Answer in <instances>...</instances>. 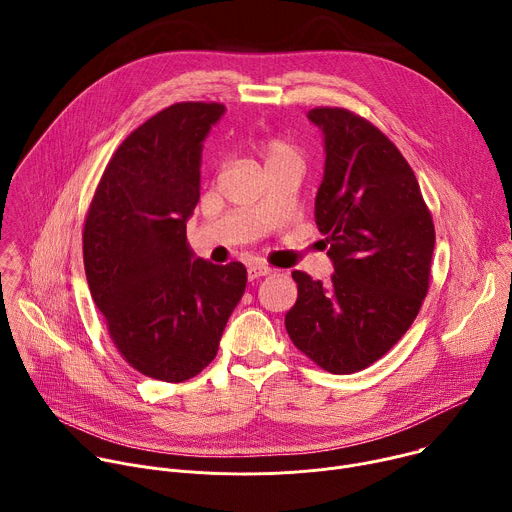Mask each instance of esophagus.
Segmentation results:
<instances>
[{
	"label": "esophagus",
	"instance_id": "34e87169",
	"mask_svg": "<svg viewBox=\"0 0 512 512\" xmlns=\"http://www.w3.org/2000/svg\"><path fill=\"white\" fill-rule=\"evenodd\" d=\"M247 273H249V279L255 281V279H259V277L269 275V273H271V267H265V265H251V267L247 269Z\"/></svg>",
	"mask_w": 512,
	"mask_h": 512
}]
</instances>
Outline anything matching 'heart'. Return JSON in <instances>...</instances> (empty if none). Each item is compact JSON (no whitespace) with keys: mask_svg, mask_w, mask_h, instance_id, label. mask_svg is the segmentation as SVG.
I'll list each match as a JSON object with an SVG mask.
<instances>
[{"mask_svg":"<svg viewBox=\"0 0 512 512\" xmlns=\"http://www.w3.org/2000/svg\"><path fill=\"white\" fill-rule=\"evenodd\" d=\"M259 152H261L267 168H271L275 164H283V162H302L294 145L279 139V137L263 139L259 145Z\"/></svg>","mask_w":512,"mask_h":512,"instance_id":"obj_1","label":"heart"}]
</instances>
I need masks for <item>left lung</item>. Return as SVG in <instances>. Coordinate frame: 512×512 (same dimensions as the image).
I'll return each mask as SVG.
<instances>
[{"instance_id":"left-lung-1","label":"left lung","mask_w":512,"mask_h":512,"mask_svg":"<svg viewBox=\"0 0 512 512\" xmlns=\"http://www.w3.org/2000/svg\"><path fill=\"white\" fill-rule=\"evenodd\" d=\"M308 117L324 131L316 225L334 273L326 283L291 273L298 300L285 330L320 369L350 375L387 354L417 318L435 229L411 166L377 125L342 107Z\"/></svg>"}]
</instances>
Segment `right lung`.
<instances>
[{
  "mask_svg": "<svg viewBox=\"0 0 512 512\" xmlns=\"http://www.w3.org/2000/svg\"><path fill=\"white\" fill-rule=\"evenodd\" d=\"M223 103H174L133 129L91 198L83 261L117 352L166 383L196 377L216 356L247 269L212 265L188 249L186 221L200 198L202 139Z\"/></svg>",
  "mask_w": 512,
  "mask_h": 512,
  "instance_id": "1",
  "label": "right lung"
}]
</instances>
